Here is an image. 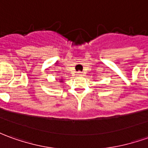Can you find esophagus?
<instances>
[{
  "instance_id": "1",
  "label": "esophagus",
  "mask_w": 148,
  "mask_h": 148,
  "mask_svg": "<svg viewBox=\"0 0 148 148\" xmlns=\"http://www.w3.org/2000/svg\"><path fill=\"white\" fill-rule=\"evenodd\" d=\"M76 74H77V76H82V72H81V71H77Z\"/></svg>"
}]
</instances>
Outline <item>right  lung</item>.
Listing matches in <instances>:
<instances>
[{
    "label": "right lung",
    "instance_id": "obj_1",
    "mask_svg": "<svg viewBox=\"0 0 148 148\" xmlns=\"http://www.w3.org/2000/svg\"><path fill=\"white\" fill-rule=\"evenodd\" d=\"M60 82H62V81H60Z\"/></svg>",
    "mask_w": 148,
    "mask_h": 148
}]
</instances>
